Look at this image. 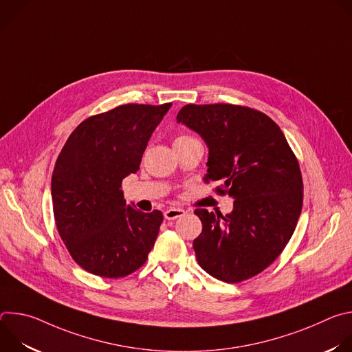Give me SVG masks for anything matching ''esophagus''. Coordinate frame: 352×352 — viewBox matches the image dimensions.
Wrapping results in <instances>:
<instances>
[{
    "label": "esophagus",
    "instance_id": "esophagus-1",
    "mask_svg": "<svg viewBox=\"0 0 352 352\" xmlns=\"http://www.w3.org/2000/svg\"><path fill=\"white\" fill-rule=\"evenodd\" d=\"M184 214H185V210L178 209V208H171V209H167V210L164 212V217H166L167 220H175V219L182 217Z\"/></svg>",
    "mask_w": 352,
    "mask_h": 352
}]
</instances>
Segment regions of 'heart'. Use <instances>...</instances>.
Instances as JSON below:
<instances>
[{
    "label": "heart",
    "instance_id": "obj_1",
    "mask_svg": "<svg viewBox=\"0 0 352 352\" xmlns=\"http://www.w3.org/2000/svg\"><path fill=\"white\" fill-rule=\"evenodd\" d=\"M192 139H195V138H192V136H189V135H179V136L174 140V143H178V142H186V140H192Z\"/></svg>",
    "mask_w": 352,
    "mask_h": 352
}]
</instances>
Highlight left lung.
Segmentation results:
<instances>
[{
    "instance_id": "obj_1",
    "label": "left lung",
    "mask_w": 352,
    "mask_h": 352,
    "mask_svg": "<svg viewBox=\"0 0 352 352\" xmlns=\"http://www.w3.org/2000/svg\"><path fill=\"white\" fill-rule=\"evenodd\" d=\"M177 121L209 146L204 181H221L219 195L234 200L231 213L196 209L202 234L193 241L197 263L226 283L267 269L284 250L304 202L298 159L280 126L265 113L238 104H186Z\"/></svg>"
}]
</instances>
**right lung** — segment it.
Wrapping results in <instances>:
<instances>
[{
	"mask_svg": "<svg viewBox=\"0 0 352 352\" xmlns=\"http://www.w3.org/2000/svg\"><path fill=\"white\" fill-rule=\"evenodd\" d=\"M170 107L129 103L91 116L74 129L56 162V226L72 259L91 274L125 277L155 246L163 213L126 205L121 189Z\"/></svg>",
	"mask_w": 352,
	"mask_h": 352,
	"instance_id": "1",
	"label": "right lung"
}]
</instances>
